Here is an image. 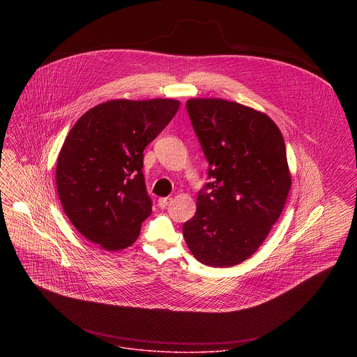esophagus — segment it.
I'll return each mask as SVG.
<instances>
[{
	"label": "esophagus",
	"mask_w": 357,
	"mask_h": 357,
	"mask_svg": "<svg viewBox=\"0 0 357 357\" xmlns=\"http://www.w3.org/2000/svg\"><path fill=\"white\" fill-rule=\"evenodd\" d=\"M170 202H172V198H159V199H158V206H159L160 208H165Z\"/></svg>",
	"instance_id": "obj_1"
}]
</instances>
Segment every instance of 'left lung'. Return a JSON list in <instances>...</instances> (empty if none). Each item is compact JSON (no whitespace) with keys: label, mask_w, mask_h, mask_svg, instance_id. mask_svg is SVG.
<instances>
[{"label":"left lung","mask_w":357,"mask_h":357,"mask_svg":"<svg viewBox=\"0 0 357 357\" xmlns=\"http://www.w3.org/2000/svg\"><path fill=\"white\" fill-rule=\"evenodd\" d=\"M208 162L197 213L183 234L194 257L208 266L243 262L278 221L291 187L286 146L265 114L222 99L185 102Z\"/></svg>","instance_id":"obj_1"}]
</instances>
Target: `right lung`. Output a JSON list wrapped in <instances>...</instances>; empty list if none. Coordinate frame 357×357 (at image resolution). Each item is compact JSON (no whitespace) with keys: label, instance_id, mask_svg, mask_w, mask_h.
<instances>
[{"label":"right lung","instance_id":"obj_1","mask_svg":"<svg viewBox=\"0 0 357 357\" xmlns=\"http://www.w3.org/2000/svg\"><path fill=\"white\" fill-rule=\"evenodd\" d=\"M178 107L173 99L109 100L71 128L57 158L56 187L66 215L84 238L108 252L139 238L153 211L143 151Z\"/></svg>","mask_w":357,"mask_h":357}]
</instances>
